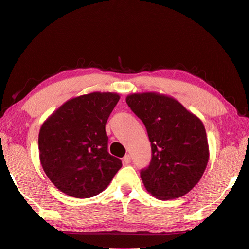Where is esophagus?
Listing matches in <instances>:
<instances>
[{"instance_id":"34e87169","label":"esophagus","mask_w":249,"mask_h":249,"mask_svg":"<svg viewBox=\"0 0 249 249\" xmlns=\"http://www.w3.org/2000/svg\"><path fill=\"white\" fill-rule=\"evenodd\" d=\"M131 156L130 155H125L124 158H123V163L125 164V165H129L131 163Z\"/></svg>"}]
</instances>
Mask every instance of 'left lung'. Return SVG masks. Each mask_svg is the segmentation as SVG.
I'll return each mask as SVG.
<instances>
[{
  "label": "left lung",
  "instance_id": "obj_1",
  "mask_svg": "<svg viewBox=\"0 0 249 249\" xmlns=\"http://www.w3.org/2000/svg\"><path fill=\"white\" fill-rule=\"evenodd\" d=\"M125 102L144 124L152 145V160L140 171L146 190L164 200L183 196L199 182L209 161L201 120L160 93H134Z\"/></svg>",
  "mask_w": 249,
  "mask_h": 249
}]
</instances>
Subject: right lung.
Wrapping results in <instances>:
<instances>
[{
	"mask_svg": "<svg viewBox=\"0 0 249 249\" xmlns=\"http://www.w3.org/2000/svg\"><path fill=\"white\" fill-rule=\"evenodd\" d=\"M119 101L112 92H92L64 103L43 123L39 158L51 182L77 198L104 191L123 166L108 152L107 120Z\"/></svg>",
	"mask_w": 249,
	"mask_h": 249,
	"instance_id": "1",
	"label": "right lung"
}]
</instances>
